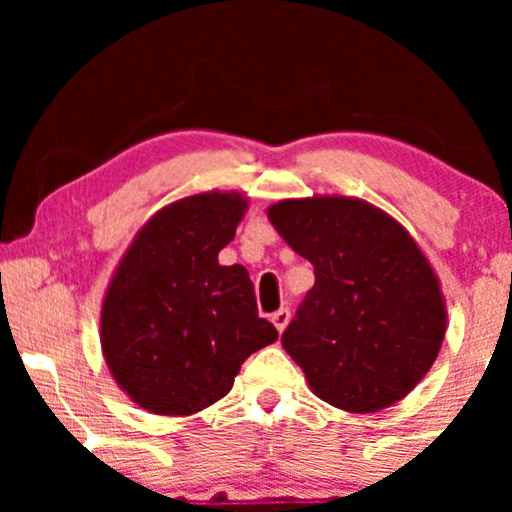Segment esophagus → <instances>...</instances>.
Segmentation results:
<instances>
[{
	"label": "esophagus",
	"mask_w": 512,
	"mask_h": 512,
	"mask_svg": "<svg viewBox=\"0 0 512 512\" xmlns=\"http://www.w3.org/2000/svg\"><path fill=\"white\" fill-rule=\"evenodd\" d=\"M289 320H291L289 308H279V310H276V313H272V322H274V327H276V330H279V332L286 330V325H289Z\"/></svg>",
	"instance_id": "34e87169"
}]
</instances>
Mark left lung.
<instances>
[{"label": "left lung", "instance_id": "left-lung-1", "mask_svg": "<svg viewBox=\"0 0 512 512\" xmlns=\"http://www.w3.org/2000/svg\"><path fill=\"white\" fill-rule=\"evenodd\" d=\"M269 221L315 267L281 346L322 402L373 414L424 380L448 330L440 279L411 233L358 197L279 199Z\"/></svg>", "mask_w": 512, "mask_h": 512}]
</instances>
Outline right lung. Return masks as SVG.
<instances>
[{"label": "right lung", "mask_w": 512, "mask_h": 512, "mask_svg": "<svg viewBox=\"0 0 512 512\" xmlns=\"http://www.w3.org/2000/svg\"><path fill=\"white\" fill-rule=\"evenodd\" d=\"M248 195L209 190L175 199L137 231L101 305V349L134 404L192 416L231 392L243 361L279 332L257 315L243 264L219 252L236 236Z\"/></svg>", "instance_id": "right-lung-1"}]
</instances>
